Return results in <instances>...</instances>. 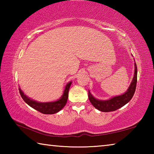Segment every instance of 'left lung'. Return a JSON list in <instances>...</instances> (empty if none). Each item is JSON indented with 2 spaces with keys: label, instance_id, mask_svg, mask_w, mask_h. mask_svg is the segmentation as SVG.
Returning <instances> with one entry per match:
<instances>
[{
  "label": "left lung",
  "instance_id": "1",
  "mask_svg": "<svg viewBox=\"0 0 154 154\" xmlns=\"http://www.w3.org/2000/svg\"><path fill=\"white\" fill-rule=\"evenodd\" d=\"M137 82V67L136 63H134V73L131 83L126 92L123 94L113 96L108 100H98L94 97L90 90L88 91V98L92 105L98 110L103 112L113 111L122 107L131 100L133 96Z\"/></svg>",
  "mask_w": 154,
  "mask_h": 154
}]
</instances>
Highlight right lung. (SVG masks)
<instances>
[{"label":"right lung","instance_id":"add662e5","mask_svg":"<svg viewBox=\"0 0 154 154\" xmlns=\"http://www.w3.org/2000/svg\"><path fill=\"white\" fill-rule=\"evenodd\" d=\"M72 82H70L67 83L64 88V90L63 92V94L60 98L58 100L56 101H52V102H47V103H41L36 101L33 99L24 94L23 91L19 88L20 94L24 102L28 104L31 107L36 109V111L41 112L43 114H54L58 113L61 109L66 105L68 97H69V91L70 86H71Z\"/></svg>","mask_w":154,"mask_h":154}]
</instances>
